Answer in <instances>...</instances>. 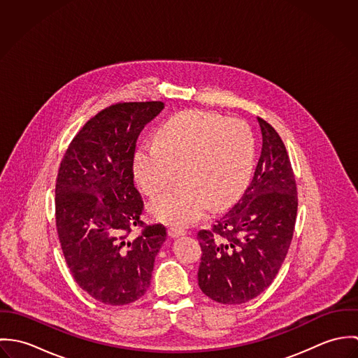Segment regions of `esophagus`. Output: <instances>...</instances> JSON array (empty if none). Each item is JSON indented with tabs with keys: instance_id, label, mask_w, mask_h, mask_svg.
<instances>
[{
	"instance_id": "obj_1",
	"label": "esophagus",
	"mask_w": 358,
	"mask_h": 358,
	"mask_svg": "<svg viewBox=\"0 0 358 358\" xmlns=\"http://www.w3.org/2000/svg\"><path fill=\"white\" fill-rule=\"evenodd\" d=\"M168 234H169V237H172V238H178V237H180V236H185L186 231H185L183 229H179V227H169V229H168Z\"/></svg>"
}]
</instances>
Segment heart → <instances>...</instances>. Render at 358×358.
<instances>
[{
  "mask_svg": "<svg viewBox=\"0 0 358 358\" xmlns=\"http://www.w3.org/2000/svg\"><path fill=\"white\" fill-rule=\"evenodd\" d=\"M255 164V139L240 118L186 110L165 121L155 142L142 143L134 157V173L149 196L162 192L182 168L183 185L150 203L157 220L189 226L215 208L233 204L247 189Z\"/></svg>",
  "mask_w": 358,
  "mask_h": 358,
  "instance_id": "1",
  "label": "heart"
}]
</instances>
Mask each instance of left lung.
Listing matches in <instances>:
<instances>
[{
  "instance_id": "left-lung-1",
  "label": "left lung",
  "mask_w": 358,
  "mask_h": 358,
  "mask_svg": "<svg viewBox=\"0 0 358 358\" xmlns=\"http://www.w3.org/2000/svg\"><path fill=\"white\" fill-rule=\"evenodd\" d=\"M262 153L240 201L212 229L200 230L199 285L208 298L241 305L262 294L288 254L298 212V192L287 149L277 131L257 117Z\"/></svg>"
}]
</instances>
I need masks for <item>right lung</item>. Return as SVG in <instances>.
Instances as JSON below:
<instances>
[{
  "mask_svg": "<svg viewBox=\"0 0 358 358\" xmlns=\"http://www.w3.org/2000/svg\"><path fill=\"white\" fill-rule=\"evenodd\" d=\"M162 102L111 104L87 121L62 158L55 220L76 282L104 305H128L150 285L154 259L166 238L162 224L141 220L145 204L134 185V155ZM138 238H129L135 227Z\"/></svg>",
  "mask_w": 358,
  "mask_h": 358,
  "instance_id": "right-lung-1",
  "label": "right lung"
}]
</instances>
